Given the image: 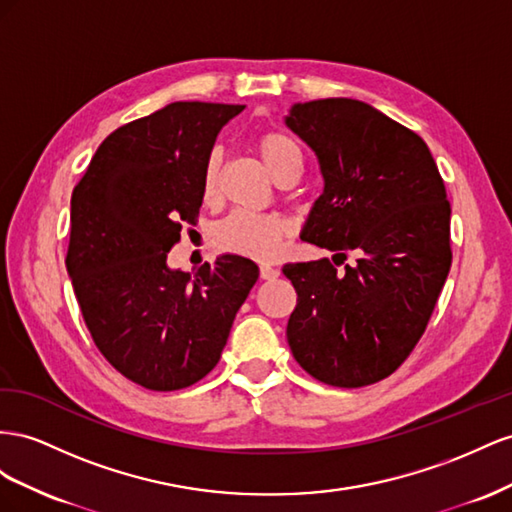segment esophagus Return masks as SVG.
Listing matches in <instances>:
<instances>
[{"mask_svg":"<svg viewBox=\"0 0 512 512\" xmlns=\"http://www.w3.org/2000/svg\"><path fill=\"white\" fill-rule=\"evenodd\" d=\"M279 270H276V268H272V266H268V264H261L259 266V276H261V279H264V281H274V279H279Z\"/></svg>","mask_w":512,"mask_h":512,"instance_id":"1","label":"esophagus"}]
</instances>
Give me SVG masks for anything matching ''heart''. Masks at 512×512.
<instances>
[{
  "label": "heart",
  "instance_id": "heart-1",
  "mask_svg": "<svg viewBox=\"0 0 512 512\" xmlns=\"http://www.w3.org/2000/svg\"><path fill=\"white\" fill-rule=\"evenodd\" d=\"M255 152L261 163L270 171L272 178L283 184L287 180H298L302 171L304 154L300 143L279 130L259 135L255 139ZM223 171V154L214 150L203 167L201 175V195L208 203L218 199ZM289 236V223L283 216L276 214H251L236 212L216 227L214 242L227 253L251 257V259H270Z\"/></svg>",
  "mask_w": 512,
  "mask_h": 512
}]
</instances>
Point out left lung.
<instances>
[{
    "instance_id": "8db88e82",
    "label": "left lung",
    "mask_w": 512,
    "mask_h": 512,
    "mask_svg": "<svg viewBox=\"0 0 512 512\" xmlns=\"http://www.w3.org/2000/svg\"><path fill=\"white\" fill-rule=\"evenodd\" d=\"M289 130L317 156L324 191L300 238L356 253L287 264L298 304L287 343L300 367L339 388L388 377L425 332L450 270V203L435 160L410 128L362 100L296 102Z\"/></svg>"
}]
</instances>
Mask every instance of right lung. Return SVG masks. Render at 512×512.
Here are the masks:
<instances>
[{
  "label": "right lung",
  "mask_w": 512,
  "mask_h": 512,
  "mask_svg": "<svg viewBox=\"0 0 512 512\" xmlns=\"http://www.w3.org/2000/svg\"><path fill=\"white\" fill-rule=\"evenodd\" d=\"M244 105L171 102L98 145L70 199L66 268L100 354L135 384L169 392L206 377L259 268L221 255L195 274L167 253L195 225L201 175Z\"/></svg>",
  "instance_id": "1"
}]
</instances>
